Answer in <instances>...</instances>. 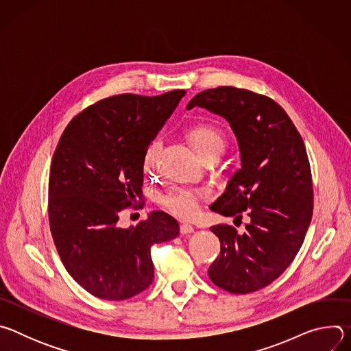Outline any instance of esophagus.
<instances>
[{
	"label": "esophagus",
	"instance_id": "obj_1",
	"mask_svg": "<svg viewBox=\"0 0 351 351\" xmlns=\"http://www.w3.org/2000/svg\"><path fill=\"white\" fill-rule=\"evenodd\" d=\"M180 233L182 234H191V233H194V228L191 225L183 223V225H180Z\"/></svg>",
	"mask_w": 351,
	"mask_h": 351
}]
</instances>
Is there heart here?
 Returning a JSON list of instances; mask_svg holds the SVG:
<instances>
[{
  "label": "heart",
  "instance_id": "b5f03b06",
  "mask_svg": "<svg viewBox=\"0 0 351 351\" xmlns=\"http://www.w3.org/2000/svg\"><path fill=\"white\" fill-rule=\"evenodd\" d=\"M189 138L195 152L203 160L211 156H221L226 141L219 129L214 126H197L189 132ZM162 149L161 138H156L147 147L144 165L148 171H156L158 157ZM208 195L206 189H193L187 186H172L161 197L160 203L175 217L180 219H193L199 211V202Z\"/></svg>",
  "mask_w": 351,
  "mask_h": 351
}]
</instances>
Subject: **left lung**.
Listing matches in <instances>:
<instances>
[{"label":"left lung","mask_w":351,"mask_h":351,"mask_svg":"<svg viewBox=\"0 0 351 351\" xmlns=\"http://www.w3.org/2000/svg\"><path fill=\"white\" fill-rule=\"evenodd\" d=\"M223 118L240 152V169L210 206L214 213L250 222L239 234L215 225L221 253L208 269L221 289L245 294L268 286L291 264L313 217V179L304 141L285 110L253 91L222 86L194 95L187 110Z\"/></svg>","instance_id":"1"}]
</instances>
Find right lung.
Returning a JSON list of instances; mask_svg holds the SVG:
<instances>
[{
    "instance_id": "add662e5",
    "label": "right lung",
    "mask_w": 351,
    "mask_h": 351,
    "mask_svg": "<svg viewBox=\"0 0 351 351\" xmlns=\"http://www.w3.org/2000/svg\"><path fill=\"white\" fill-rule=\"evenodd\" d=\"M184 94L106 98L61 136L49 169V228L69 275L98 298L119 302L147 289L154 279L152 245L179 236L178 221L164 211L136 226L118 221L143 198L147 147Z\"/></svg>"
}]
</instances>
